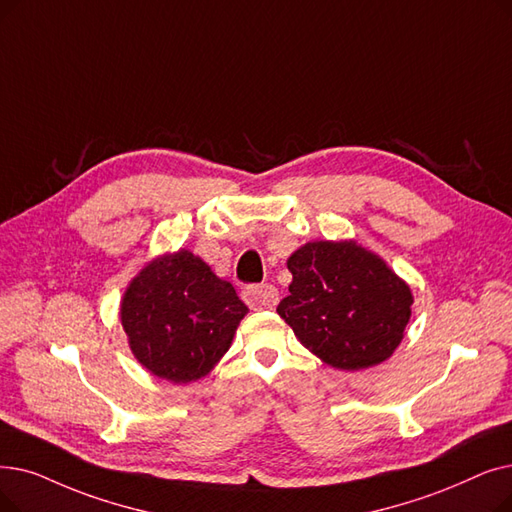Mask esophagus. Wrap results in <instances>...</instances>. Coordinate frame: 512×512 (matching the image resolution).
Wrapping results in <instances>:
<instances>
[{"instance_id": "esophagus-1", "label": "esophagus", "mask_w": 512, "mask_h": 512, "mask_svg": "<svg viewBox=\"0 0 512 512\" xmlns=\"http://www.w3.org/2000/svg\"><path fill=\"white\" fill-rule=\"evenodd\" d=\"M244 301L253 309H272L278 303V291L272 284H255L244 288Z\"/></svg>"}]
</instances>
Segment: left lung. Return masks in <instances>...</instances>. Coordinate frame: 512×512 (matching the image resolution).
Segmentation results:
<instances>
[{"label": "left lung", "instance_id": "left-lung-1", "mask_svg": "<svg viewBox=\"0 0 512 512\" xmlns=\"http://www.w3.org/2000/svg\"><path fill=\"white\" fill-rule=\"evenodd\" d=\"M293 274L280 318L311 353L339 370L385 362L404 339L412 291L389 265L353 240H316L286 261Z\"/></svg>", "mask_w": 512, "mask_h": 512}]
</instances>
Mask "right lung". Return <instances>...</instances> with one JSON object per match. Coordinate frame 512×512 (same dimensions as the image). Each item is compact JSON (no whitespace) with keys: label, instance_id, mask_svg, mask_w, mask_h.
Segmentation results:
<instances>
[{"label":"right lung","instance_id":"1","mask_svg":"<svg viewBox=\"0 0 512 512\" xmlns=\"http://www.w3.org/2000/svg\"><path fill=\"white\" fill-rule=\"evenodd\" d=\"M247 311L228 280L180 249L152 259L129 282L121 324L136 360L182 385L203 379L224 358Z\"/></svg>","mask_w":512,"mask_h":512}]
</instances>
